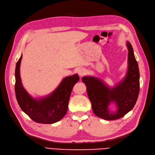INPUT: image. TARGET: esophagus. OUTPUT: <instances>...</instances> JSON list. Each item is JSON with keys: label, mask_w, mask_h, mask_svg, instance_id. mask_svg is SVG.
<instances>
[{"label": "esophagus", "mask_w": 155, "mask_h": 155, "mask_svg": "<svg viewBox=\"0 0 155 155\" xmlns=\"http://www.w3.org/2000/svg\"><path fill=\"white\" fill-rule=\"evenodd\" d=\"M78 73L79 76L82 77V76H84V75L86 74V70L85 68H79L78 70Z\"/></svg>", "instance_id": "obj_1"}]
</instances>
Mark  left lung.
Listing matches in <instances>:
<instances>
[{
	"label": "left lung",
	"mask_w": 155,
	"mask_h": 155,
	"mask_svg": "<svg viewBox=\"0 0 155 155\" xmlns=\"http://www.w3.org/2000/svg\"><path fill=\"white\" fill-rule=\"evenodd\" d=\"M128 48V70L127 76L114 88H109L100 79L94 77H83L82 81L87 86L88 96L94 113L107 120H114L124 116L133 109L138 100L140 91V72L130 43ZM111 102L118 107L115 113L107 108Z\"/></svg>",
	"instance_id": "1"
}]
</instances>
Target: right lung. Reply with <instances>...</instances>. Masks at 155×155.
I'll use <instances>...</instances> for the list:
<instances>
[{"label":"right lung","instance_id":"1","mask_svg":"<svg viewBox=\"0 0 155 155\" xmlns=\"http://www.w3.org/2000/svg\"><path fill=\"white\" fill-rule=\"evenodd\" d=\"M22 56L15 68V91L21 109L35 122L54 124L61 120L68 109L69 98L72 88L79 78L78 75L63 79L59 87L48 97L37 100L32 98L23 88L20 77V64Z\"/></svg>","mask_w":155,"mask_h":155}]
</instances>
